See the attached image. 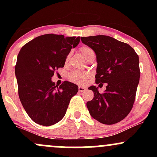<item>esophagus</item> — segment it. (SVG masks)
Masks as SVG:
<instances>
[{"label":"esophagus","mask_w":157,"mask_h":157,"mask_svg":"<svg viewBox=\"0 0 157 157\" xmlns=\"http://www.w3.org/2000/svg\"><path fill=\"white\" fill-rule=\"evenodd\" d=\"M78 89H79V91H80V92H82V91H86V87H83V86H79Z\"/></svg>","instance_id":"1"}]
</instances>
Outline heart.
Masks as SVG:
<instances>
[{
	"label": "heart",
	"mask_w": 157,
	"mask_h": 157,
	"mask_svg": "<svg viewBox=\"0 0 157 157\" xmlns=\"http://www.w3.org/2000/svg\"><path fill=\"white\" fill-rule=\"evenodd\" d=\"M80 51L82 54V56L85 57L86 54L89 53V52L92 51L88 46H82L80 48ZM89 77V74L86 71H79V70H73L71 72L68 74V77L70 80L74 82H76L78 84H83L86 82V81L88 80Z\"/></svg>",
	"instance_id": "b5f03b06"
}]
</instances>
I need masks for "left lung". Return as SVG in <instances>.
I'll list each match as a JSON object with an SVG mask.
<instances>
[{"label":"left lung","instance_id":"left-lung-1","mask_svg":"<svg viewBox=\"0 0 157 157\" xmlns=\"http://www.w3.org/2000/svg\"><path fill=\"white\" fill-rule=\"evenodd\" d=\"M80 39L96 54V83H107L102 94L95 86L89 88L94 92V98L86 103L90 115L106 125L120 122L134 105L140 77L139 56L128 44L109 36Z\"/></svg>","mask_w":157,"mask_h":157}]
</instances>
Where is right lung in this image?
<instances>
[{"label":"right lung","mask_w":157,"mask_h":157,"mask_svg":"<svg viewBox=\"0 0 157 157\" xmlns=\"http://www.w3.org/2000/svg\"><path fill=\"white\" fill-rule=\"evenodd\" d=\"M79 37L48 34L37 37L20 50L15 66L18 94L27 114L36 123L52 125L66 113L78 86L65 81L60 86L52 82L56 69L63 67Z\"/></svg>","instance_id":"obj_1"}]
</instances>
